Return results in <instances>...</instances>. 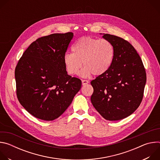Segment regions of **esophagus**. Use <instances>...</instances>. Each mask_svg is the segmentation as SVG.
Instances as JSON below:
<instances>
[{
  "label": "esophagus",
  "instance_id": "obj_1",
  "mask_svg": "<svg viewBox=\"0 0 160 160\" xmlns=\"http://www.w3.org/2000/svg\"><path fill=\"white\" fill-rule=\"evenodd\" d=\"M82 85H85L88 83V81L86 80H82Z\"/></svg>",
  "mask_w": 160,
  "mask_h": 160
}]
</instances>
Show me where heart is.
<instances>
[{"label":"heart","instance_id":"b5f03b06","mask_svg":"<svg viewBox=\"0 0 160 160\" xmlns=\"http://www.w3.org/2000/svg\"><path fill=\"white\" fill-rule=\"evenodd\" d=\"M73 54L64 56V64L68 73L78 75L83 66L82 75L85 77L92 73L94 76L104 74L110 68L115 58V48L107 39H98L83 37L73 45Z\"/></svg>","mask_w":160,"mask_h":160}]
</instances>
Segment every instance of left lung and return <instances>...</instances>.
<instances>
[{
    "mask_svg": "<svg viewBox=\"0 0 160 160\" xmlns=\"http://www.w3.org/2000/svg\"><path fill=\"white\" fill-rule=\"evenodd\" d=\"M102 37L113 45L115 58L104 74L91 81L94 88L91 102L104 119L120 120L140 106L146 73L141 57L128 41L107 33Z\"/></svg>",
    "mask_w": 160,
    "mask_h": 160,
    "instance_id": "obj_1",
    "label": "left lung"
}]
</instances>
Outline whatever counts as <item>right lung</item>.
<instances>
[{"mask_svg":"<svg viewBox=\"0 0 160 160\" xmlns=\"http://www.w3.org/2000/svg\"><path fill=\"white\" fill-rule=\"evenodd\" d=\"M72 32L53 33L32 42L15 68L19 102L37 118L52 121L71 104L82 81L67 74L64 56Z\"/></svg>","mask_w":160,"mask_h":160,"instance_id":"obj_1","label":"right lung"}]
</instances>
